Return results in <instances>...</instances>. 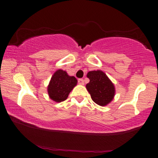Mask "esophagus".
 <instances>
[{
  "instance_id": "1",
  "label": "esophagus",
  "mask_w": 158,
  "mask_h": 158,
  "mask_svg": "<svg viewBox=\"0 0 158 158\" xmlns=\"http://www.w3.org/2000/svg\"><path fill=\"white\" fill-rule=\"evenodd\" d=\"M78 83H79L80 85H84V81H83V79H82V78L78 79Z\"/></svg>"
}]
</instances>
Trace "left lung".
<instances>
[{
	"label": "left lung",
	"mask_w": 158,
	"mask_h": 158,
	"mask_svg": "<svg viewBox=\"0 0 158 158\" xmlns=\"http://www.w3.org/2000/svg\"><path fill=\"white\" fill-rule=\"evenodd\" d=\"M87 77L90 79V82L86 85V89L92 100L100 106L108 105L115 94L113 82L104 72L100 70L88 72Z\"/></svg>",
	"instance_id": "8db88e82"
}]
</instances>
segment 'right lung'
<instances>
[{
	"mask_svg": "<svg viewBox=\"0 0 158 158\" xmlns=\"http://www.w3.org/2000/svg\"><path fill=\"white\" fill-rule=\"evenodd\" d=\"M77 79L74 76H70L65 70H56L48 85L49 98L56 102L64 101L67 99L75 86L77 85Z\"/></svg>",
	"mask_w": 158,
	"mask_h": 158,
	"instance_id": "obj_1",
	"label": "right lung"
}]
</instances>
